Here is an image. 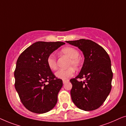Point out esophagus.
Instances as JSON below:
<instances>
[{
    "instance_id": "1",
    "label": "esophagus",
    "mask_w": 126,
    "mask_h": 126,
    "mask_svg": "<svg viewBox=\"0 0 126 126\" xmlns=\"http://www.w3.org/2000/svg\"><path fill=\"white\" fill-rule=\"evenodd\" d=\"M68 81H69V80H63V84H65V83H66V82H68Z\"/></svg>"
}]
</instances>
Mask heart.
<instances>
[{
	"instance_id": "1",
	"label": "heart",
	"mask_w": 126,
	"mask_h": 126,
	"mask_svg": "<svg viewBox=\"0 0 126 126\" xmlns=\"http://www.w3.org/2000/svg\"><path fill=\"white\" fill-rule=\"evenodd\" d=\"M62 54L70 58L68 66H73L77 68L80 66V60L79 58V53L75 48L72 47H66L61 50ZM47 63L49 68L52 70H56L57 69L56 58L53 54L49 55L47 59ZM75 73V70L72 67H70L66 69H60L56 72L55 75L58 79L65 80L73 76Z\"/></svg>"
}]
</instances>
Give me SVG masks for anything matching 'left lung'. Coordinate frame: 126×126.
I'll use <instances>...</instances> for the list:
<instances>
[{"instance_id": "obj_1", "label": "left lung", "mask_w": 126, "mask_h": 126, "mask_svg": "<svg viewBox=\"0 0 126 126\" xmlns=\"http://www.w3.org/2000/svg\"><path fill=\"white\" fill-rule=\"evenodd\" d=\"M76 46L84 56L83 65L75 79L70 80L72 100L80 109L89 111L97 109L103 104L111 90L113 73L111 60L103 48L94 41L81 39L66 41ZM85 78L84 82L77 78Z\"/></svg>"}]
</instances>
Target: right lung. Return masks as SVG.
Segmentation results:
<instances>
[{"label":"right lung","instance_id":"1","mask_svg":"<svg viewBox=\"0 0 126 126\" xmlns=\"http://www.w3.org/2000/svg\"><path fill=\"white\" fill-rule=\"evenodd\" d=\"M65 44L63 42H38L25 49L19 57L14 72L15 87L20 100L32 112L44 113L54 107L63 87L48 66L47 59Z\"/></svg>","mask_w":126,"mask_h":126}]
</instances>
